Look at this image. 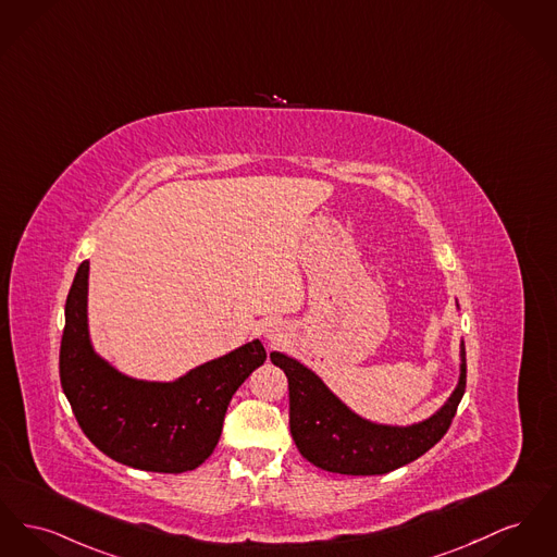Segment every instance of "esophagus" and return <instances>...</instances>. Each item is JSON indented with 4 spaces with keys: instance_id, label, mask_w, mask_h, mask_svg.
Here are the masks:
<instances>
[{
    "instance_id": "1",
    "label": "esophagus",
    "mask_w": 557,
    "mask_h": 557,
    "mask_svg": "<svg viewBox=\"0 0 557 557\" xmlns=\"http://www.w3.org/2000/svg\"><path fill=\"white\" fill-rule=\"evenodd\" d=\"M264 334H267V338L273 341V343H282V341L286 338L284 327H282V324H275V322H273V324L269 322V324L264 326Z\"/></svg>"
}]
</instances>
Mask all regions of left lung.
Listing matches in <instances>:
<instances>
[{"label": "left lung", "mask_w": 557, "mask_h": 557, "mask_svg": "<svg viewBox=\"0 0 557 557\" xmlns=\"http://www.w3.org/2000/svg\"><path fill=\"white\" fill-rule=\"evenodd\" d=\"M271 361L288 376L290 433L300 455L315 467L343 475H383L433 448L453 425L467 385L465 349L460 345V379L450 399L423 423L374 425L354 414L302 363L273 351Z\"/></svg>", "instance_id": "left-lung-1"}]
</instances>
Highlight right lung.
Instances as JSON below:
<instances>
[{
	"label": "right lung",
	"mask_w": 557,
	"mask_h": 557,
	"mask_svg": "<svg viewBox=\"0 0 557 557\" xmlns=\"http://www.w3.org/2000/svg\"><path fill=\"white\" fill-rule=\"evenodd\" d=\"M86 300L88 261L79 264L66 296L59 358L61 385L82 431L100 453L134 469H196L219 444L233 393L267 360L261 341L174 383L134 381L92 351Z\"/></svg>",
	"instance_id": "right-lung-1"
}]
</instances>
